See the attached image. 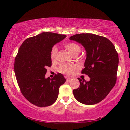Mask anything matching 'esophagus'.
Returning a JSON list of instances; mask_svg holds the SVG:
<instances>
[{"label":"esophagus","mask_w":130,"mask_h":130,"mask_svg":"<svg viewBox=\"0 0 130 130\" xmlns=\"http://www.w3.org/2000/svg\"><path fill=\"white\" fill-rule=\"evenodd\" d=\"M71 79H72L71 77H66V80H67V82H70V81L71 80Z\"/></svg>","instance_id":"esophagus-1"}]
</instances>
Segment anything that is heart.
Returning a JSON list of instances; mask_svg holds the SVG:
<instances>
[{
  "label": "heart",
  "mask_w": 130,
  "mask_h": 130,
  "mask_svg": "<svg viewBox=\"0 0 130 130\" xmlns=\"http://www.w3.org/2000/svg\"><path fill=\"white\" fill-rule=\"evenodd\" d=\"M65 48L67 49L68 52L72 55L73 56L77 55L80 51V47L79 46L78 44L75 42H68L65 44ZM58 48L57 46H54L51 50V58L52 59H54V58L55 57L56 54L57 53ZM75 68V67L73 65H68V64H62L60 66L59 71L61 72L62 73H71L72 70H73Z\"/></svg>",
  "instance_id": "1"
}]
</instances>
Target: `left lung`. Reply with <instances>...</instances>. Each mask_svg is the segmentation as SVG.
I'll return each mask as SVG.
<instances>
[{
  "label": "left lung",
  "instance_id": "left-lung-1",
  "mask_svg": "<svg viewBox=\"0 0 130 130\" xmlns=\"http://www.w3.org/2000/svg\"><path fill=\"white\" fill-rule=\"evenodd\" d=\"M81 44L86 52L82 73L89 81L78 78L80 86L73 90V96L81 103L93 105L108 95L116 82L119 56L113 43L107 38L92 33L76 34L69 38Z\"/></svg>",
  "mask_w": 130,
  "mask_h": 130
}]
</instances>
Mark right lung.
I'll return each mask as SVG.
<instances>
[{
	"label": "right lung",
	"instance_id": "add662e5",
	"mask_svg": "<svg viewBox=\"0 0 130 130\" xmlns=\"http://www.w3.org/2000/svg\"><path fill=\"white\" fill-rule=\"evenodd\" d=\"M66 35L44 32L28 38L19 48L14 72L21 92L31 103L43 107L57 100L60 86L66 79L61 73L45 78L46 68L51 66V50Z\"/></svg>",
	"mask_w": 130,
	"mask_h": 130
}]
</instances>
